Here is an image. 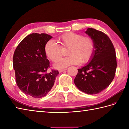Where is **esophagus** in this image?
Instances as JSON below:
<instances>
[{"mask_svg":"<svg viewBox=\"0 0 129 129\" xmlns=\"http://www.w3.org/2000/svg\"><path fill=\"white\" fill-rule=\"evenodd\" d=\"M67 70V69H59V72H60V73H61V72H64V71H65Z\"/></svg>","mask_w":129,"mask_h":129,"instance_id":"1","label":"esophagus"}]
</instances>
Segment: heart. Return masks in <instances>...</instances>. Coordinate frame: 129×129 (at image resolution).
Masks as SVG:
<instances>
[{
	"label": "heart",
	"mask_w": 129,
	"mask_h": 129,
	"mask_svg": "<svg viewBox=\"0 0 129 129\" xmlns=\"http://www.w3.org/2000/svg\"><path fill=\"white\" fill-rule=\"evenodd\" d=\"M61 47L69 48L68 56L57 60L54 64L56 69H62L71 65L86 63L91 59L95 49V43L91 38L83 37V35L70 32L62 34L58 39ZM45 53L48 58L55 61L61 56L59 46L54 40H50L45 46Z\"/></svg>",
	"instance_id": "heart-1"
}]
</instances>
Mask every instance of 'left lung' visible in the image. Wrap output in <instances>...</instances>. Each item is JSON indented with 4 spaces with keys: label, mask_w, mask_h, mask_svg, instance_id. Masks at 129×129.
I'll list each match as a JSON object with an SVG mask.
<instances>
[{
    "label": "left lung",
    "mask_w": 129,
    "mask_h": 129,
    "mask_svg": "<svg viewBox=\"0 0 129 129\" xmlns=\"http://www.w3.org/2000/svg\"><path fill=\"white\" fill-rule=\"evenodd\" d=\"M85 33L94 41V54L88 64L78 69L74 81L80 91L92 95L105 89L113 80L116 56L113 43L106 34L93 28H87Z\"/></svg>",
    "instance_id": "left-lung-1"
}]
</instances>
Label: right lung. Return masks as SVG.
I'll return each mask as SVG.
<instances>
[{
	"instance_id": "obj_1",
	"label": "right lung",
	"mask_w": 129,
	"mask_h": 129,
	"mask_svg": "<svg viewBox=\"0 0 129 129\" xmlns=\"http://www.w3.org/2000/svg\"><path fill=\"white\" fill-rule=\"evenodd\" d=\"M52 38L44 33L29 34L19 43L14 53L16 83L24 94L34 98L47 95L59 73L54 70L46 73L50 62L44 49Z\"/></svg>"
}]
</instances>
